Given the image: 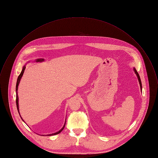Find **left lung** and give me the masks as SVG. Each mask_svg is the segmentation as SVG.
Here are the masks:
<instances>
[{"label": "left lung", "mask_w": 158, "mask_h": 158, "mask_svg": "<svg viewBox=\"0 0 158 158\" xmlns=\"http://www.w3.org/2000/svg\"><path fill=\"white\" fill-rule=\"evenodd\" d=\"M134 72H135V74H136V75H137V78H138V80H139V84H140V86L141 91H142V82H141V80H140V76H139L138 72H137V70H136V69H135V68H134Z\"/></svg>", "instance_id": "8db88e82"}]
</instances>
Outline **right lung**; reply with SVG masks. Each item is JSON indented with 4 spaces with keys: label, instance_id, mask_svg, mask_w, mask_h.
<instances>
[{
    "label": "right lung",
    "instance_id": "right-lung-1",
    "mask_svg": "<svg viewBox=\"0 0 158 158\" xmlns=\"http://www.w3.org/2000/svg\"><path fill=\"white\" fill-rule=\"evenodd\" d=\"M44 59H37L35 61L36 62H42V61H44ZM25 69H26V66L24 65V67H23V70H22V71H21V73L19 74V75L18 76V79H17V82H16V106H17V109H18V113H19V105H18V85H19V82H20V80H21V78H22V77H23V73H24V70H25ZM19 115H20V114H19ZM20 117H21V118L22 119V120L24 121V120L23 119V118H21V116H20ZM65 122H66V119H65ZM65 124H64V126L62 127V128L60 130V131H59L58 132H56V133H54V134H48V135H48V136H51V135H56V134H59L63 129H64V127H65Z\"/></svg>",
    "mask_w": 158,
    "mask_h": 158
}]
</instances>
